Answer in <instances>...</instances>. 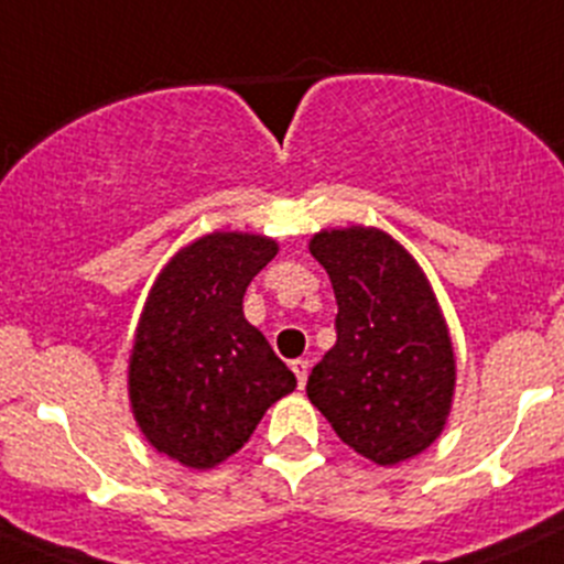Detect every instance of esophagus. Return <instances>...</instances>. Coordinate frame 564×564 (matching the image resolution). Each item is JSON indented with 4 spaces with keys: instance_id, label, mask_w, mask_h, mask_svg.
Returning <instances> with one entry per match:
<instances>
[{
    "instance_id": "34e87169",
    "label": "esophagus",
    "mask_w": 564,
    "mask_h": 564,
    "mask_svg": "<svg viewBox=\"0 0 564 564\" xmlns=\"http://www.w3.org/2000/svg\"><path fill=\"white\" fill-rule=\"evenodd\" d=\"M292 371H294V377H297V386L303 388L305 380H308V360H303V358L292 360Z\"/></svg>"
}]
</instances>
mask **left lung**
Returning a JSON list of instances; mask_svg holds the SVG:
<instances>
[{
  "label": "left lung",
  "mask_w": 564,
  "mask_h": 564,
  "mask_svg": "<svg viewBox=\"0 0 564 564\" xmlns=\"http://www.w3.org/2000/svg\"><path fill=\"white\" fill-rule=\"evenodd\" d=\"M311 256L336 294V344L311 369L308 399L338 438L397 466L441 435L455 391V352L427 278L377 228L322 231Z\"/></svg>",
  "instance_id": "1"
}]
</instances>
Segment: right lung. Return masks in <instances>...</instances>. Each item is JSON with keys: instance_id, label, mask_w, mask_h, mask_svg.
Here are the masks:
<instances>
[{"instance_id": "add662e5", "label": "right lung", "mask_w": 564, "mask_h": 564, "mask_svg": "<svg viewBox=\"0 0 564 564\" xmlns=\"http://www.w3.org/2000/svg\"><path fill=\"white\" fill-rule=\"evenodd\" d=\"M256 234H209L156 278L129 364L134 419L151 446L189 468H212L242 449L270 404L297 386L242 297L275 259Z\"/></svg>"}]
</instances>
